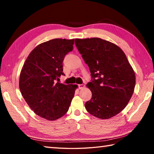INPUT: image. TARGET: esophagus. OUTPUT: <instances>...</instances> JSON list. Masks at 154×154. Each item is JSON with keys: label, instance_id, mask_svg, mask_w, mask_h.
<instances>
[{"label": "esophagus", "instance_id": "obj_1", "mask_svg": "<svg viewBox=\"0 0 154 154\" xmlns=\"http://www.w3.org/2000/svg\"><path fill=\"white\" fill-rule=\"evenodd\" d=\"M78 86H79V90H82V89H83V88H84L85 85H83V84H79V85H78Z\"/></svg>", "mask_w": 154, "mask_h": 154}]
</instances>
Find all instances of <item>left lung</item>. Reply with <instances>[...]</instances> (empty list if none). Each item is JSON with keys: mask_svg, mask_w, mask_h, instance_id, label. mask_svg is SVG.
Wrapping results in <instances>:
<instances>
[{"mask_svg": "<svg viewBox=\"0 0 154 154\" xmlns=\"http://www.w3.org/2000/svg\"><path fill=\"white\" fill-rule=\"evenodd\" d=\"M75 43L93 78L86 85L92 92V98L85 104L87 111L102 119L116 116L128 105L136 83L126 54L100 38H75Z\"/></svg>", "mask_w": 154, "mask_h": 154, "instance_id": "1", "label": "left lung"}]
</instances>
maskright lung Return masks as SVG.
Instances as JSON below:
<instances>
[{
	"label": "right lung",
	"instance_id": "add662e5",
	"mask_svg": "<svg viewBox=\"0 0 154 154\" xmlns=\"http://www.w3.org/2000/svg\"><path fill=\"white\" fill-rule=\"evenodd\" d=\"M74 39L54 38L41 43L30 52L20 75L19 87L30 109L54 121L66 113L77 85L57 82L63 73L65 56L73 49Z\"/></svg>",
	"mask_w": 154,
	"mask_h": 154
}]
</instances>
